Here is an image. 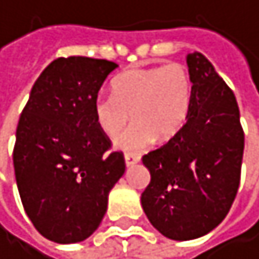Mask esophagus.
<instances>
[{"mask_svg":"<svg viewBox=\"0 0 259 259\" xmlns=\"http://www.w3.org/2000/svg\"><path fill=\"white\" fill-rule=\"evenodd\" d=\"M124 161H125L127 167H131V166H134V164H137L140 161V157L135 155V154H125L124 155Z\"/></svg>","mask_w":259,"mask_h":259,"instance_id":"1","label":"esophagus"}]
</instances>
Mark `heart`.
I'll return each mask as SVG.
<instances>
[{"label": "heart", "instance_id": "heart-1", "mask_svg": "<svg viewBox=\"0 0 259 259\" xmlns=\"http://www.w3.org/2000/svg\"><path fill=\"white\" fill-rule=\"evenodd\" d=\"M113 95H99L93 101V116L107 137L118 135L125 124L134 125L115 140L124 152H138L157 138L166 143L185 125L191 107L193 83L180 63L128 69L112 83Z\"/></svg>", "mask_w": 259, "mask_h": 259}]
</instances>
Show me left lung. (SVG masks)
<instances>
[{
    "mask_svg": "<svg viewBox=\"0 0 259 259\" xmlns=\"http://www.w3.org/2000/svg\"><path fill=\"white\" fill-rule=\"evenodd\" d=\"M191 107L180 132L143 157L151 183L143 210L157 230L190 241L216 228L236 197L244 132L233 92L200 53L186 56Z\"/></svg>",
    "mask_w": 259,
    "mask_h": 259,
    "instance_id": "8db88e82",
    "label": "left lung"
}]
</instances>
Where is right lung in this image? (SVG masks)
Here are the masks:
<instances>
[{
    "instance_id": "add662e5",
    "label": "right lung",
    "mask_w": 259,
    "mask_h": 259,
    "mask_svg": "<svg viewBox=\"0 0 259 259\" xmlns=\"http://www.w3.org/2000/svg\"><path fill=\"white\" fill-rule=\"evenodd\" d=\"M116 63L60 57L35 80L20 116L14 169L27 218L41 236L74 244L92 236L122 177L121 152L93 116V101Z\"/></svg>"
}]
</instances>
